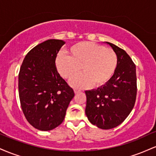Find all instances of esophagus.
Segmentation results:
<instances>
[{"instance_id": "1", "label": "esophagus", "mask_w": 156, "mask_h": 156, "mask_svg": "<svg viewBox=\"0 0 156 156\" xmlns=\"http://www.w3.org/2000/svg\"><path fill=\"white\" fill-rule=\"evenodd\" d=\"M74 92H75V93H76V94H78V93H79L80 92V90H78V89H75Z\"/></svg>"}]
</instances>
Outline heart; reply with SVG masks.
<instances>
[{
  "instance_id": "1",
  "label": "heart",
  "mask_w": 156,
  "mask_h": 156,
  "mask_svg": "<svg viewBox=\"0 0 156 156\" xmlns=\"http://www.w3.org/2000/svg\"><path fill=\"white\" fill-rule=\"evenodd\" d=\"M69 55L58 53L55 55V66L64 78L70 80L80 72L70 84L76 88H87L94 84L101 87L112 79L117 67V56L111 48L92 42H80L68 49Z\"/></svg>"
}]
</instances>
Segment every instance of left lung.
<instances>
[{
    "instance_id": "8db88e82",
    "label": "left lung",
    "mask_w": 156,
    "mask_h": 156,
    "mask_svg": "<svg viewBox=\"0 0 156 156\" xmlns=\"http://www.w3.org/2000/svg\"><path fill=\"white\" fill-rule=\"evenodd\" d=\"M117 56L114 76L105 85L85 91V113L92 125L108 130L120 125L129 115L136 98V65L129 55L115 44L107 42Z\"/></svg>"
}]
</instances>
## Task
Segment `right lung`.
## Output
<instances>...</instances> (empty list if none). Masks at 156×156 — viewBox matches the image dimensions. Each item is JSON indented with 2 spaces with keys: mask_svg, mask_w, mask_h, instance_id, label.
I'll return each mask as SVG.
<instances>
[{
  "mask_svg": "<svg viewBox=\"0 0 156 156\" xmlns=\"http://www.w3.org/2000/svg\"><path fill=\"white\" fill-rule=\"evenodd\" d=\"M65 42L48 39L27 53L18 77L21 108L27 121L40 130L58 127L65 117L73 89L60 76L55 55Z\"/></svg>",
  "mask_w": 156,
  "mask_h": 156,
  "instance_id": "right-lung-1",
  "label": "right lung"
}]
</instances>
